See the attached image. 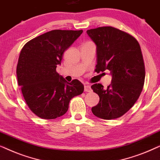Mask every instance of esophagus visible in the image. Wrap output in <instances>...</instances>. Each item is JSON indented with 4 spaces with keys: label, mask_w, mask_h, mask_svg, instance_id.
Wrapping results in <instances>:
<instances>
[{
    "label": "esophagus",
    "mask_w": 160,
    "mask_h": 160,
    "mask_svg": "<svg viewBox=\"0 0 160 160\" xmlns=\"http://www.w3.org/2000/svg\"><path fill=\"white\" fill-rule=\"evenodd\" d=\"M84 92H92L91 87L89 85H85L84 86Z\"/></svg>",
    "instance_id": "esophagus-1"
}]
</instances>
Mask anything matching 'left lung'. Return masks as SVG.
<instances>
[{"label": "left lung", "instance_id": "8db88e82", "mask_svg": "<svg viewBox=\"0 0 160 160\" xmlns=\"http://www.w3.org/2000/svg\"><path fill=\"white\" fill-rule=\"evenodd\" d=\"M97 46L98 73L108 70L111 84L92 85L100 101L92 112L102 119H114L126 113L141 95L145 81V65L139 43L128 32L106 26L87 31Z\"/></svg>", "mask_w": 160, "mask_h": 160}]
</instances>
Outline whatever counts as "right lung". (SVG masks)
<instances>
[{"mask_svg": "<svg viewBox=\"0 0 160 160\" xmlns=\"http://www.w3.org/2000/svg\"><path fill=\"white\" fill-rule=\"evenodd\" d=\"M83 30H54L26 43L17 65L18 84L30 111L43 119L64 115L69 102L84 92L77 79L66 82L56 71L63 53Z\"/></svg>", "mask_w": 160, "mask_h": 160, "instance_id": "right-lung-1", "label": "right lung"}]
</instances>
